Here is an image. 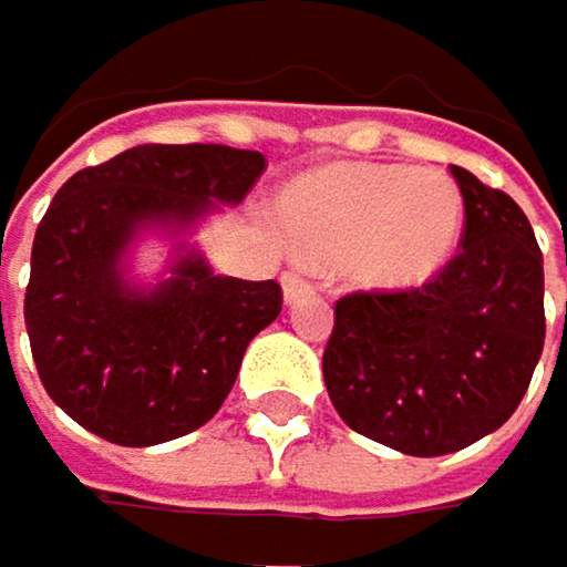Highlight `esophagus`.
Instances as JSON below:
<instances>
[{
	"mask_svg": "<svg viewBox=\"0 0 567 567\" xmlns=\"http://www.w3.org/2000/svg\"><path fill=\"white\" fill-rule=\"evenodd\" d=\"M281 289H286V299L289 302H299V299H306V296H316V286L306 278V275H299V271H281Z\"/></svg>",
	"mask_w": 567,
	"mask_h": 567,
	"instance_id": "1",
	"label": "esophagus"
}]
</instances>
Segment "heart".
<instances>
[{"label":"heart","mask_w":567,"mask_h":567,"mask_svg":"<svg viewBox=\"0 0 567 567\" xmlns=\"http://www.w3.org/2000/svg\"><path fill=\"white\" fill-rule=\"evenodd\" d=\"M292 245L374 289H411L460 245L466 204L449 173L340 166L302 179L281 204Z\"/></svg>","instance_id":"obj_1"}]
</instances>
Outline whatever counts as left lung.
<instances>
[{"label": "left lung", "instance_id": "1", "mask_svg": "<svg viewBox=\"0 0 567 567\" xmlns=\"http://www.w3.org/2000/svg\"><path fill=\"white\" fill-rule=\"evenodd\" d=\"M460 251L415 289L347 292L322 381L337 415L408 455L460 452L504 425L544 350V265L524 210L452 166Z\"/></svg>", "mask_w": 567, "mask_h": 567}]
</instances>
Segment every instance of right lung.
Returning a JSON list of instances; mask_svg holds the SVG:
<instances>
[{"instance_id": "1", "label": "right lung", "mask_w": 567, "mask_h": 567, "mask_svg": "<svg viewBox=\"0 0 567 567\" xmlns=\"http://www.w3.org/2000/svg\"><path fill=\"white\" fill-rule=\"evenodd\" d=\"M261 173L251 148L135 145L56 189L23 309L37 374L78 425L115 445H159L217 415L248 343L281 312V286L183 258L138 296L122 286L118 255L138 224L241 204Z\"/></svg>"}]
</instances>
